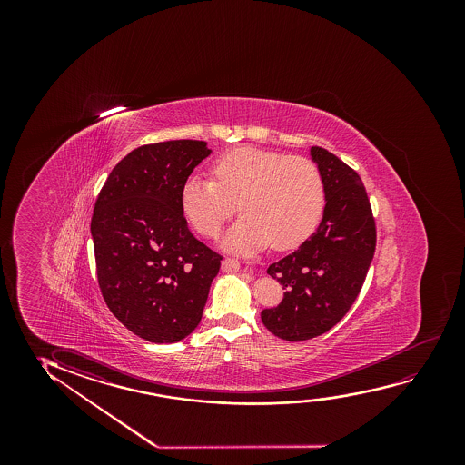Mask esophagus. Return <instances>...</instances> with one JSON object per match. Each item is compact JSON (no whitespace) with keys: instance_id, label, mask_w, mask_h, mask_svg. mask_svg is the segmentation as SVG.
<instances>
[{"instance_id":"1","label":"esophagus","mask_w":465,"mask_h":465,"mask_svg":"<svg viewBox=\"0 0 465 465\" xmlns=\"http://www.w3.org/2000/svg\"><path fill=\"white\" fill-rule=\"evenodd\" d=\"M221 268L225 273H232V272H236L240 268V263L235 259H223Z\"/></svg>"}]
</instances>
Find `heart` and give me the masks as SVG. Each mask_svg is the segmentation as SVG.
<instances>
[{
    "label": "heart",
    "mask_w": 465,
    "mask_h": 465,
    "mask_svg": "<svg viewBox=\"0 0 465 465\" xmlns=\"http://www.w3.org/2000/svg\"><path fill=\"white\" fill-rule=\"evenodd\" d=\"M211 174L213 179H185L181 210L198 233L214 236L238 202L242 216L221 238L225 251L249 254L270 242L276 249L295 248L321 223L324 181L312 160L238 147L221 155Z\"/></svg>",
    "instance_id": "heart-1"
}]
</instances>
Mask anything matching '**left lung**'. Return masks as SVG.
<instances>
[{
  "label": "left lung",
  "mask_w": 465,
  "mask_h": 465,
  "mask_svg": "<svg viewBox=\"0 0 465 465\" xmlns=\"http://www.w3.org/2000/svg\"><path fill=\"white\" fill-rule=\"evenodd\" d=\"M310 157L324 181L322 221L297 251L268 267L286 292L261 312L268 331L286 341L331 331L357 299L375 254V221L359 174L322 147H312Z\"/></svg>",
  "instance_id": "1"
}]
</instances>
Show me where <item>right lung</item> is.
<instances>
[{"mask_svg": "<svg viewBox=\"0 0 465 465\" xmlns=\"http://www.w3.org/2000/svg\"><path fill=\"white\" fill-rule=\"evenodd\" d=\"M213 153L204 141L134 149L114 166L90 223L96 274L111 312L151 343L197 329L223 257L192 235L181 189Z\"/></svg>", "mask_w": 465, "mask_h": 465, "instance_id": "add662e5", "label": "right lung"}]
</instances>
